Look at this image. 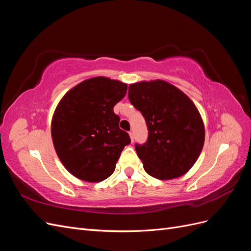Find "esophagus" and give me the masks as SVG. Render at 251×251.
I'll return each instance as SVG.
<instances>
[{"label":"esophagus","mask_w":251,"mask_h":251,"mask_svg":"<svg viewBox=\"0 0 251 251\" xmlns=\"http://www.w3.org/2000/svg\"><path fill=\"white\" fill-rule=\"evenodd\" d=\"M128 135H130V138H131V141L133 142L134 139H135V136H134V132L133 131H130L128 132Z\"/></svg>","instance_id":"esophagus-1"}]
</instances>
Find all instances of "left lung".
Listing matches in <instances>:
<instances>
[{
	"label": "left lung",
	"instance_id": "1",
	"mask_svg": "<svg viewBox=\"0 0 251 251\" xmlns=\"http://www.w3.org/2000/svg\"><path fill=\"white\" fill-rule=\"evenodd\" d=\"M128 100L142 113L149 130L148 141L135 147L144 171L160 180L183 176L204 146V124L195 103L161 79L131 83Z\"/></svg>",
	"mask_w": 251,
	"mask_h": 251
}]
</instances>
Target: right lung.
I'll list each match as a JSON object with an SVG mask.
<instances>
[{"mask_svg":"<svg viewBox=\"0 0 251 251\" xmlns=\"http://www.w3.org/2000/svg\"><path fill=\"white\" fill-rule=\"evenodd\" d=\"M126 90V83L97 76L79 82L58 102L51 121L52 141L74 177L100 182L115 171L121 151L131 142L113 111Z\"/></svg>","mask_w":251,"mask_h":251,"instance_id":"obj_1","label":"right lung"}]
</instances>
